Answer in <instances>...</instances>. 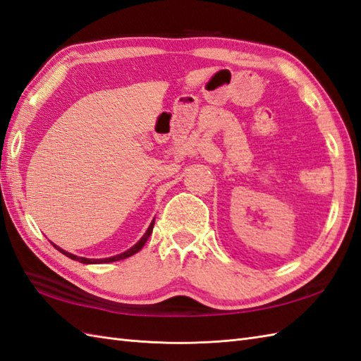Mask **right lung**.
Segmentation results:
<instances>
[{
	"label": "right lung",
	"instance_id": "right-lung-1",
	"mask_svg": "<svg viewBox=\"0 0 361 361\" xmlns=\"http://www.w3.org/2000/svg\"><path fill=\"white\" fill-rule=\"evenodd\" d=\"M153 227H154V221L149 224V227H148V230H147V233L142 236V239L140 241L135 244L134 247H131L130 250H126L125 253H120V255H117V256H113V258H103V259H87V258H80V256H75V255H72V253H69V252H65L63 250V248H60L59 245H55V244H52L55 248H57L59 252H61L63 255H66L68 258H71V259H74V261H80V262H83V264H103V262H114V261H120V259H125V258H130V256H133L134 253H137L139 250H142V247L145 245V243L148 241V238L151 236V233H153Z\"/></svg>",
	"mask_w": 361,
	"mask_h": 361
}]
</instances>
